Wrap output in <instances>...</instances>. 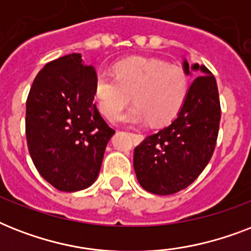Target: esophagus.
<instances>
[{"label":"esophagus","instance_id":"1","mask_svg":"<svg viewBox=\"0 0 251 251\" xmlns=\"http://www.w3.org/2000/svg\"><path fill=\"white\" fill-rule=\"evenodd\" d=\"M131 135H133L134 137V139H137V141H142V139H143V135H142V134H131Z\"/></svg>","mask_w":251,"mask_h":251}]
</instances>
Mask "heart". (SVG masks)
Instances as JSON below:
<instances>
[{
    "label": "heart",
    "instance_id": "b5f03b06",
    "mask_svg": "<svg viewBox=\"0 0 251 251\" xmlns=\"http://www.w3.org/2000/svg\"><path fill=\"white\" fill-rule=\"evenodd\" d=\"M189 92V78L177 65L153 58H133L116 68L114 75L96 76L95 100L102 116L113 121L131 100L137 104L121 118L125 122H150L155 126L173 121Z\"/></svg>",
    "mask_w": 251,
    "mask_h": 251
}]
</instances>
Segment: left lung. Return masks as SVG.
Masks as SVG:
<instances>
[{
  "label": "left lung",
  "instance_id": "8db88e82",
  "mask_svg": "<svg viewBox=\"0 0 251 251\" xmlns=\"http://www.w3.org/2000/svg\"><path fill=\"white\" fill-rule=\"evenodd\" d=\"M201 75L191 83L177 117L134 149V169L145 190L175 194L195 181L211 160L220 124V100L215 76L195 64ZM183 70L190 74L186 61Z\"/></svg>",
  "mask_w": 251,
  "mask_h": 251
}]
</instances>
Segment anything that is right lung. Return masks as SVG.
<instances>
[{
	"label": "right lung",
	"instance_id": "add662e5",
	"mask_svg": "<svg viewBox=\"0 0 251 251\" xmlns=\"http://www.w3.org/2000/svg\"><path fill=\"white\" fill-rule=\"evenodd\" d=\"M96 72L72 53L41 69L25 102V138L37 172L61 191L98 178L114 130L94 102Z\"/></svg>",
	"mask_w": 251,
	"mask_h": 251
}]
</instances>
